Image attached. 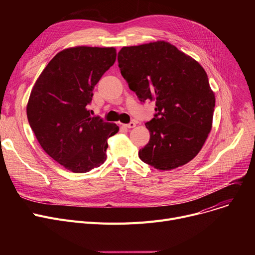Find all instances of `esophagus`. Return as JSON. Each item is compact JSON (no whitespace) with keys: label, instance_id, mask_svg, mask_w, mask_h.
Returning <instances> with one entry per match:
<instances>
[{"label":"esophagus","instance_id":"obj_1","mask_svg":"<svg viewBox=\"0 0 255 255\" xmlns=\"http://www.w3.org/2000/svg\"><path fill=\"white\" fill-rule=\"evenodd\" d=\"M123 126H124L125 128L130 129V128H134V127L136 126V123H135V122H130V123H128V124H124Z\"/></svg>","mask_w":255,"mask_h":255}]
</instances>
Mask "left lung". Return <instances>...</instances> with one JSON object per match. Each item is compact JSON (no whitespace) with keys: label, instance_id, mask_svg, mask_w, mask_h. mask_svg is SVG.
<instances>
[{"label":"left lung","instance_id":"1","mask_svg":"<svg viewBox=\"0 0 255 255\" xmlns=\"http://www.w3.org/2000/svg\"><path fill=\"white\" fill-rule=\"evenodd\" d=\"M118 62L138 99L156 104L144 124L150 140L138 152L141 161L160 170L188 163L203 148L215 109L203 67L165 41L123 47Z\"/></svg>","mask_w":255,"mask_h":255}]
</instances>
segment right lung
Instances as JSON below:
<instances>
[{
  "label": "right lung",
  "mask_w": 255,
  "mask_h": 255,
  "mask_svg": "<svg viewBox=\"0 0 255 255\" xmlns=\"http://www.w3.org/2000/svg\"><path fill=\"white\" fill-rule=\"evenodd\" d=\"M114 47L76 46L53 57L31 92L26 116L42 149L72 172H87L106 159L107 139L119 127L91 117L93 90L114 65Z\"/></svg>",
  "instance_id": "right-lung-1"
}]
</instances>
